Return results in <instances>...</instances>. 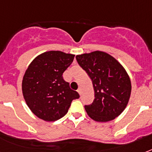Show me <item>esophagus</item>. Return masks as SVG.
Instances as JSON below:
<instances>
[{
  "label": "esophagus",
  "instance_id": "obj_1",
  "mask_svg": "<svg viewBox=\"0 0 152 152\" xmlns=\"http://www.w3.org/2000/svg\"><path fill=\"white\" fill-rule=\"evenodd\" d=\"M77 92L79 93V95H80L82 94V91H81V88H78V90H77Z\"/></svg>",
  "mask_w": 152,
  "mask_h": 152
}]
</instances>
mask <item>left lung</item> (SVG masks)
Here are the masks:
<instances>
[{
	"label": "left lung",
	"instance_id": "left-lung-1",
	"mask_svg": "<svg viewBox=\"0 0 152 152\" xmlns=\"http://www.w3.org/2000/svg\"><path fill=\"white\" fill-rule=\"evenodd\" d=\"M79 64L89 75L95 99L84 106L88 115L99 122L115 119L127 106L131 95V80L122 64L103 51L76 55Z\"/></svg>",
	"mask_w": 152,
	"mask_h": 152
}]
</instances>
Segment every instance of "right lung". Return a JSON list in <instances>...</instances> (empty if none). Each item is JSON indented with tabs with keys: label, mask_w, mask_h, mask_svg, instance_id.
Wrapping results in <instances>:
<instances>
[{
	"label": "right lung",
	"mask_w": 152,
	"mask_h": 152,
	"mask_svg": "<svg viewBox=\"0 0 152 152\" xmlns=\"http://www.w3.org/2000/svg\"><path fill=\"white\" fill-rule=\"evenodd\" d=\"M75 55L62 51H47L38 55L25 72L22 92L27 106L34 115L46 121L64 117L72 101L80 97L63 79Z\"/></svg>",
	"instance_id": "right-lung-1"
}]
</instances>
